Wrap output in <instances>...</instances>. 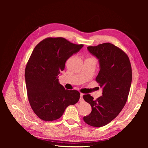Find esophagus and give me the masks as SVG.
I'll list each match as a JSON object with an SVG mask.
<instances>
[{
  "instance_id": "esophagus-1",
  "label": "esophagus",
  "mask_w": 148,
  "mask_h": 148,
  "mask_svg": "<svg viewBox=\"0 0 148 148\" xmlns=\"http://www.w3.org/2000/svg\"><path fill=\"white\" fill-rule=\"evenodd\" d=\"M83 94H82V93H81L80 94V99H79V101L80 102H83L84 101V99L83 98Z\"/></svg>"
}]
</instances>
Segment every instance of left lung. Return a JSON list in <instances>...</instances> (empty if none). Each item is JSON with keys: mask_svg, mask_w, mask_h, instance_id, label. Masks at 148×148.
<instances>
[{"mask_svg": "<svg viewBox=\"0 0 148 148\" xmlns=\"http://www.w3.org/2000/svg\"><path fill=\"white\" fill-rule=\"evenodd\" d=\"M88 50L99 62L96 82L103 88V95L94 99L90 95L83 98L92 107L91 113L83 118L89 125L103 127L113 121L125 106L132 81V69L127 54L116 45L106 42L89 46Z\"/></svg>", "mask_w": 148, "mask_h": 148, "instance_id": "obj_1", "label": "left lung"}]
</instances>
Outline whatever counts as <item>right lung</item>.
<instances>
[{
	"instance_id": "1",
	"label": "right lung",
	"mask_w": 148,
	"mask_h": 148,
	"mask_svg": "<svg viewBox=\"0 0 148 148\" xmlns=\"http://www.w3.org/2000/svg\"><path fill=\"white\" fill-rule=\"evenodd\" d=\"M83 46L62 37H49L38 44L31 54L25 73L27 94L32 110L41 120H57L68 106L79 101L80 92L65 89L58 75L67 59Z\"/></svg>"
}]
</instances>
